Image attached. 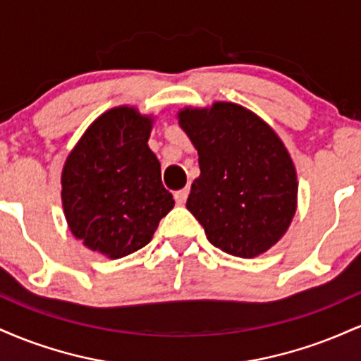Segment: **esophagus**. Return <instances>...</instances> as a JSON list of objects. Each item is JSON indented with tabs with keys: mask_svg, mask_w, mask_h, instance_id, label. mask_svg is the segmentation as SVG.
<instances>
[{
	"mask_svg": "<svg viewBox=\"0 0 361 361\" xmlns=\"http://www.w3.org/2000/svg\"><path fill=\"white\" fill-rule=\"evenodd\" d=\"M188 192L190 190L188 188H181V190H178V192H175V200H176V204H185L186 202V198H188Z\"/></svg>",
	"mask_w": 361,
	"mask_h": 361,
	"instance_id": "34e87169",
	"label": "esophagus"
}]
</instances>
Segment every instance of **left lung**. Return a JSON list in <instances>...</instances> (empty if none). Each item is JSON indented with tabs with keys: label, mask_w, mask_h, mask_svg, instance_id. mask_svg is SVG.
<instances>
[{
	"label": "left lung",
	"mask_w": 361,
	"mask_h": 361,
	"mask_svg": "<svg viewBox=\"0 0 361 361\" xmlns=\"http://www.w3.org/2000/svg\"><path fill=\"white\" fill-rule=\"evenodd\" d=\"M178 118L200 164L186 209L207 239L239 258L270 250L297 209V173L279 135L235 103L185 109Z\"/></svg>",
	"instance_id": "left-lung-1"
}]
</instances>
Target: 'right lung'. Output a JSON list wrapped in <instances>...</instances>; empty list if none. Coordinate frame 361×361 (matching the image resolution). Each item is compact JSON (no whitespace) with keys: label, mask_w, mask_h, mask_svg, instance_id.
I'll return each instance as SVG.
<instances>
[{"label":"right lung","mask_w":361,"mask_h":361,"mask_svg":"<svg viewBox=\"0 0 361 361\" xmlns=\"http://www.w3.org/2000/svg\"><path fill=\"white\" fill-rule=\"evenodd\" d=\"M152 120L128 106L98 117L62 169V207L71 233L111 259L140 250L175 205L147 146Z\"/></svg>","instance_id":"obj_1"}]
</instances>
